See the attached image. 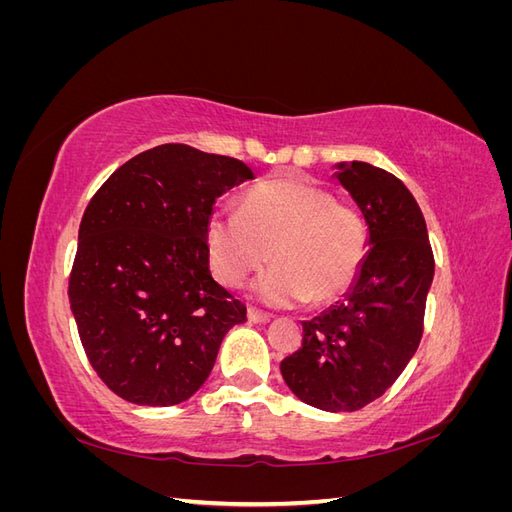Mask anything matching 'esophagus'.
I'll return each instance as SVG.
<instances>
[{"mask_svg":"<svg viewBox=\"0 0 512 512\" xmlns=\"http://www.w3.org/2000/svg\"><path fill=\"white\" fill-rule=\"evenodd\" d=\"M247 320H250V322H269L271 314L260 312V309H256V307H250V309H247Z\"/></svg>","mask_w":512,"mask_h":512,"instance_id":"esophagus-1","label":"esophagus"}]
</instances>
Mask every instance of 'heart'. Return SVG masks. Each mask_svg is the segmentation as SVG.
<instances>
[{
  "label": "heart",
  "instance_id": "1",
  "mask_svg": "<svg viewBox=\"0 0 512 512\" xmlns=\"http://www.w3.org/2000/svg\"><path fill=\"white\" fill-rule=\"evenodd\" d=\"M211 269L237 288L269 256L252 294L273 307L327 303L344 294L367 256V228L359 211L339 205L333 192L303 179L262 181L243 196L241 211L218 207L207 222Z\"/></svg>",
  "mask_w": 512,
  "mask_h": 512
}]
</instances>
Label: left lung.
<instances>
[{"mask_svg": "<svg viewBox=\"0 0 512 512\" xmlns=\"http://www.w3.org/2000/svg\"><path fill=\"white\" fill-rule=\"evenodd\" d=\"M335 168L363 213L369 252L344 301L303 322V346L280 369L305 404L354 412L384 395L421 344L433 252L421 207L395 175L367 162Z\"/></svg>", "mask_w": 512, "mask_h": 512, "instance_id": "left-lung-1", "label": "left lung"}]
</instances>
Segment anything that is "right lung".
<instances>
[{
	"mask_svg": "<svg viewBox=\"0 0 512 512\" xmlns=\"http://www.w3.org/2000/svg\"><path fill=\"white\" fill-rule=\"evenodd\" d=\"M250 179L241 160L168 143L119 166L89 200L68 297L91 367L121 399H190L245 322V305L211 277L207 222Z\"/></svg>",
	"mask_w": 512,
	"mask_h": 512,
	"instance_id": "add662e5",
	"label": "right lung"
}]
</instances>
